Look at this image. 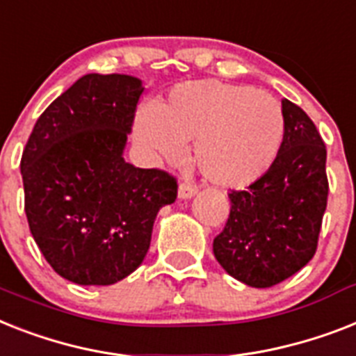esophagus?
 Returning a JSON list of instances; mask_svg holds the SVG:
<instances>
[{"mask_svg":"<svg viewBox=\"0 0 356 356\" xmlns=\"http://www.w3.org/2000/svg\"><path fill=\"white\" fill-rule=\"evenodd\" d=\"M195 193H197V186L188 183L179 184V199H192Z\"/></svg>","mask_w":356,"mask_h":356,"instance_id":"34e87169","label":"esophagus"}]
</instances>
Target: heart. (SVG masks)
I'll use <instances>...</instances> for the list:
<instances>
[{"instance_id":"heart-1","label":"heart","mask_w":356,"mask_h":356,"mask_svg":"<svg viewBox=\"0 0 356 356\" xmlns=\"http://www.w3.org/2000/svg\"><path fill=\"white\" fill-rule=\"evenodd\" d=\"M276 98L248 86L199 80L173 88L155 109H143L135 137L149 153L177 163L193 143V161L210 183L243 188L273 166L283 143Z\"/></svg>"}]
</instances>
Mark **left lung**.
<instances>
[{
	"instance_id": "8db88e82",
	"label": "left lung",
	"mask_w": 356,
	"mask_h": 356,
	"mask_svg": "<svg viewBox=\"0 0 356 356\" xmlns=\"http://www.w3.org/2000/svg\"><path fill=\"white\" fill-rule=\"evenodd\" d=\"M283 143L268 172L247 190L230 192V216L213 239V256L248 287H273L316 252L327 207L325 144L307 113L282 102Z\"/></svg>"
}]
</instances>
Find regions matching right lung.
Here are the masks:
<instances>
[{"instance_id":"obj_1","label":"right lung","mask_w":356,"mask_h":356,"mask_svg":"<svg viewBox=\"0 0 356 356\" xmlns=\"http://www.w3.org/2000/svg\"><path fill=\"white\" fill-rule=\"evenodd\" d=\"M143 91L129 74H83L42 113L23 149L31 234L54 273L78 285L129 276L159 210L177 197L172 175L124 161Z\"/></svg>"}]
</instances>
